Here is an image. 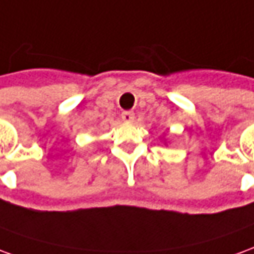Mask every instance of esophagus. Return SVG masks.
<instances>
[{
  "label": "esophagus",
  "instance_id": "34e87169",
  "mask_svg": "<svg viewBox=\"0 0 254 254\" xmlns=\"http://www.w3.org/2000/svg\"><path fill=\"white\" fill-rule=\"evenodd\" d=\"M134 118H135V115H134V112H131V111H124L123 113H122V119H123L124 122H132L134 120Z\"/></svg>",
  "mask_w": 254,
  "mask_h": 254
}]
</instances>
